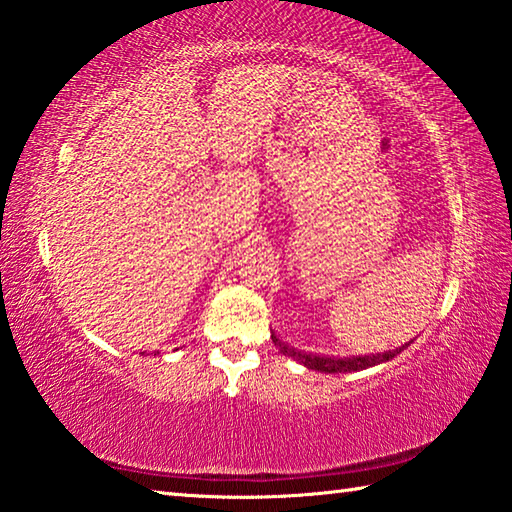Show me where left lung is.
I'll use <instances>...</instances> for the list:
<instances>
[{"mask_svg":"<svg viewBox=\"0 0 512 512\" xmlns=\"http://www.w3.org/2000/svg\"><path fill=\"white\" fill-rule=\"evenodd\" d=\"M272 341L274 345L281 347V352L292 356L298 363H303L305 368L310 370H318V372H327V374H334V372H356V370H365V368H372V365H379L383 361H390L397 356L403 347H408L410 343L401 345L399 350H392V352H383V354H372V356H350V359H332V356H316V354H305V352H298L294 347L283 345L281 341L276 339L272 334Z\"/></svg>","mask_w":512,"mask_h":512,"instance_id":"1","label":"left lung"}]
</instances>
